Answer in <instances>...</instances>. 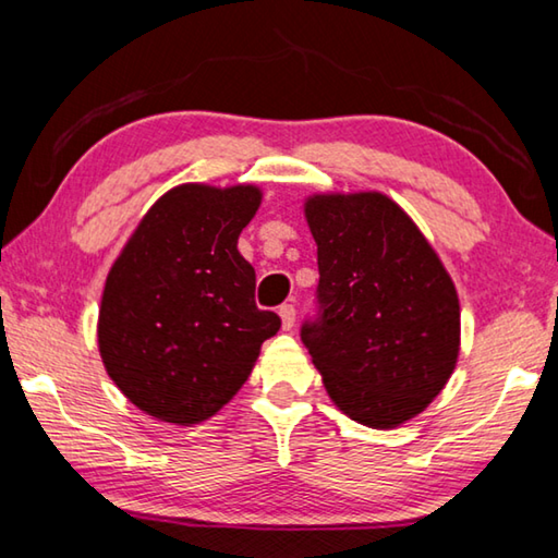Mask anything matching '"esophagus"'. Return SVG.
<instances>
[{
	"mask_svg": "<svg viewBox=\"0 0 558 558\" xmlns=\"http://www.w3.org/2000/svg\"><path fill=\"white\" fill-rule=\"evenodd\" d=\"M278 315H280V323H282V329H292V325H295V307L292 305H280V310H278Z\"/></svg>",
	"mask_w": 558,
	"mask_h": 558,
	"instance_id": "34e87169",
	"label": "esophagus"
}]
</instances>
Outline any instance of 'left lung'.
<instances>
[{
  "label": "left lung",
  "mask_w": 558,
  "mask_h": 558,
  "mask_svg": "<svg viewBox=\"0 0 558 558\" xmlns=\"http://www.w3.org/2000/svg\"><path fill=\"white\" fill-rule=\"evenodd\" d=\"M305 219L323 313L302 325V342L339 411L369 428L401 426L456 372V282L411 216L381 192L313 194Z\"/></svg>",
  "instance_id": "8db88e82"
}]
</instances>
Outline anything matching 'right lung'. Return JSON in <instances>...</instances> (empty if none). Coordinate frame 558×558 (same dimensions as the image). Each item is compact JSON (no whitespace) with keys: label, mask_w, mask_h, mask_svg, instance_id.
<instances>
[{"label":"right lung","mask_w":558,"mask_h":558,"mask_svg":"<svg viewBox=\"0 0 558 558\" xmlns=\"http://www.w3.org/2000/svg\"><path fill=\"white\" fill-rule=\"evenodd\" d=\"M260 202L256 184H179L149 206L112 263L100 359L130 403L157 421L211 418L280 329L276 313L256 307V270L239 253Z\"/></svg>","instance_id":"1"}]
</instances>
